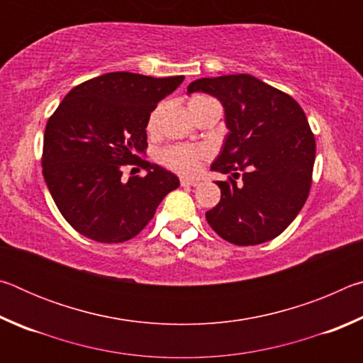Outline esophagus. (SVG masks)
I'll use <instances>...</instances> for the list:
<instances>
[{
  "mask_svg": "<svg viewBox=\"0 0 363 363\" xmlns=\"http://www.w3.org/2000/svg\"><path fill=\"white\" fill-rule=\"evenodd\" d=\"M181 186L196 187V186H200V181H199V179H187V177H182V179H181Z\"/></svg>",
  "mask_w": 363,
  "mask_h": 363,
  "instance_id": "34e87169",
  "label": "esophagus"
}]
</instances>
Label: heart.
Instances as JSON below:
<instances>
[{"label":"heart","instance_id":"b5f03b06","mask_svg":"<svg viewBox=\"0 0 363 363\" xmlns=\"http://www.w3.org/2000/svg\"><path fill=\"white\" fill-rule=\"evenodd\" d=\"M213 99L206 96H194L192 99L189 101V108L190 112L195 110L199 106L205 102H211ZM160 110L162 107L155 108L149 116V121H147V131L152 133L157 128ZM206 152L203 149H199V147L187 145V144H177V145H169L164 147L158 152V162L164 164V167L169 168L171 171H176L179 174H194L196 169H199V164L201 160L205 158Z\"/></svg>","mask_w":363,"mask_h":363}]
</instances>
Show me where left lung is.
<instances>
[{"instance_id": "obj_1", "label": "left lung", "mask_w": 363, "mask_h": 363, "mask_svg": "<svg viewBox=\"0 0 363 363\" xmlns=\"http://www.w3.org/2000/svg\"><path fill=\"white\" fill-rule=\"evenodd\" d=\"M196 91L223 104L229 130L211 169L230 176L216 182L220 200L206 211L208 224L238 247L272 240L298 216L311 190L315 138L304 110L247 73L195 79L187 93Z\"/></svg>"}]
</instances>
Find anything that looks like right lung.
Returning <instances> with one entry per match:
<instances>
[{"label":"right lung","instance_id":"obj_1","mask_svg":"<svg viewBox=\"0 0 363 363\" xmlns=\"http://www.w3.org/2000/svg\"><path fill=\"white\" fill-rule=\"evenodd\" d=\"M182 82L184 75L106 73L75 86L48 120L43 176L60 214L82 235L101 243L130 240L179 187L176 174L140 155L150 113ZM126 164L147 174L123 182Z\"/></svg>","mask_w":363,"mask_h":363}]
</instances>
